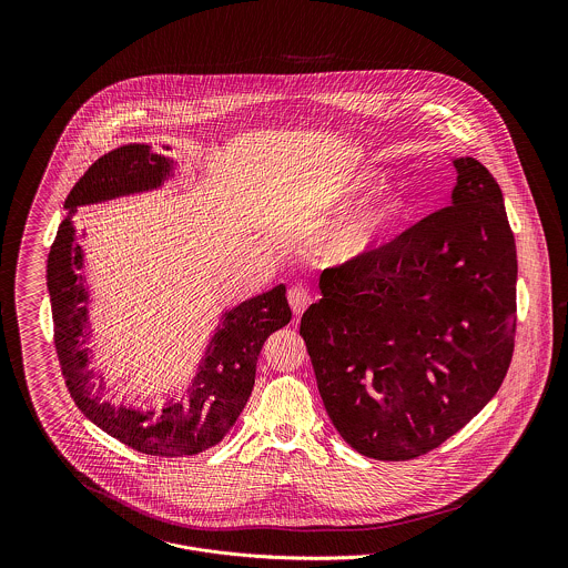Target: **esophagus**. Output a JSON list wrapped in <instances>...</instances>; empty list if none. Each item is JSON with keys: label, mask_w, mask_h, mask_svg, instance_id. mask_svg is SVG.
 Here are the masks:
<instances>
[{"label": "esophagus", "mask_w": 568, "mask_h": 568, "mask_svg": "<svg viewBox=\"0 0 568 568\" xmlns=\"http://www.w3.org/2000/svg\"><path fill=\"white\" fill-rule=\"evenodd\" d=\"M288 304H291L295 317H300V315H304V311L313 304V295H311L304 286H293V288L288 291Z\"/></svg>", "instance_id": "esophagus-1"}]
</instances>
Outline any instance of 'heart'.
I'll list each match as a JSON object with an SVG mask.
<instances>
[{
	"label": "heart",
	"mask_w": 568,
	"mask_h": 568,
	"mask_svg": "<svg viewBox=\"0 0 568 568\" xmlns=\"http://www.w3.org/2000/svg\"><path fill=\"white\" fill-rule=\"evenodd\" d=\"M378 181V172L369 168L358 170L345 181L341 199H356L358 194L372 190ZM405 216L406 199L403 192L387 190L354 212L349 219H345L341 225L329 230L324 236L322 253L332 266L358 264L387 243Z\"/></svg>",
	"instance_id": "b5f03b06"
}]
</instances>
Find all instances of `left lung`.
I'll return each instance as SVG.
<instances>
[{
    "instance_id": "left-lung-1",
    "label": "left lung",
    "mask_w": 568,
    "mask_h": 568,
    "mask_svg": "<svg viewBox=\"0 0 568 568\" xmlns=\"http://www.w3.org/2000/svg\"><path fill=\"white\" fill-rule=\"evenodd\" d=\"M450 205L358 264L304 313L325 410L361 455L419 457L498 392L514 352L516 243L486 165L453 158Z\"/></svg>"
}]
</instances>
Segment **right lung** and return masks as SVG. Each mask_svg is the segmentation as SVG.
I'll use <instances>...</instances> for the list:
<instances>
[{"label": "right lung", "mask_w": 568, "mask_h": 568, "mask_svg": "<svg viewBox=\"0 0 568 568\" xmlns=\"http://www.w3.org/2000/svg\"><path fill=\"white\" fill-rule=\"evenodd\" d=\"M165 151L170 146L163 144ZM176 174L170 155L151 144L120 146L89 165L65 199L68 216L59 225L48 255V291L54 320V345L65 385L77 406L106 435L129 448L185 457L216 446L234 426L255 383V365L264 341L291 322L286 286L244 300L223 311L199 367L181 396L149 408L111 403L104 378L91 367L89 291L84 284V253L74 216L82 205L162 190Z\"/></svg>", "instance_id": "right-lung-1"}]
</instances>
